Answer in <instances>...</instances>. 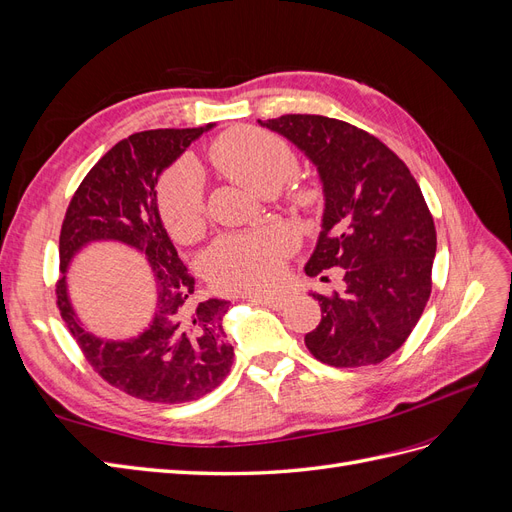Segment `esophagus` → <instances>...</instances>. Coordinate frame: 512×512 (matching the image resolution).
Listing matches in <instances>:
<instances>
[{"mask_svg":"<svg viewBox=\"0 0 512 512\" xmlns=\"http://www.w3.org/2000/svg\"><path fill=\"white\" fill-rule=\"evenodd\" d=\"M247 297L258 301V303H265V305H269L273 309H280L284 305V301H286L282 294H267V292H247Z\"/></svg>","mask_w":512,"mask_h":512,"instance_id":"esophagus-1","label":"esophagus"}]
</instances>
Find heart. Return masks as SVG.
<instances>
[{"label": "heart", "instance_id": "b5f03b06", "mask_svg": "<svg viewBox=\"0 0 512 512\" xmlns=\"http://www.w3.org/2000/svg\"><path fill=\"white\" fill-rule=\"evenodd\" d=\"M218 160L228 173L258 194H271L297 170V156L280 136L243 128L224 136ZM160 207L170 230L192 237L203 224L205 170L196 158L183 156L170 166L160 183ZM297 245L286 226H265L247 235H224L205 252L209 280L230 292H262L282 277L284 260Z\"/></svg>", "mask_w": 512, "mask_h": 512}]
</instances>
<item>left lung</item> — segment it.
I'll list each match as a JSON object with an SVG mask.
<instances>
[{"mask_svg":"<svg viewBox=\"0 0 512 512\" xmlns=\"http://www.w3.org/2000/svg\"><path fill=\"white\" fill-rule=\"evenodd\" d=\"M258 123L305 153L324 194L322 230L305 273L344 269L342 294L324 297L305 346L331 367L382 363L406 342L431 294L436 226L421 188L376 136L322 115Z\"/></svg>","mask_w":512,"mask_h":512,"instance_id":"1","label":"left lung"}]
</instances>
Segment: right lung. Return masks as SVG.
<instances>
[{"mask_svg":"<svg viewBox=\"0 0 512 512\" xmlns=\"http://www.w3.org/2000/svg\"><path fill=\"white\" fill-rule=\"evenodd\" d=\"M205 128L147 130L119 141L74 192L59 235L57 307L76 344L115 389L153 404H183L228 376L235 350L226 342V299H196L194 277L170 241L158 209V179ZM115 240L141 251L157 282L154 318L138 336L104 340L84 329L67 294L71 260L91 242Z\"/></svg>","mask_w":512,"mask_h":512,"instance_id":"1","label":"right lung"}]
</instances>
